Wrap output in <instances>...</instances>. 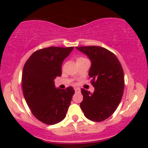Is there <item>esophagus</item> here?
<instances>
[{
    "mask_svg": "<svg viewBox=\"0 0 148 148\" xmlns=\"http://www.w3.org/2000/svg\"><path fill=\"white\" fill-rule=\"evenodd\" d=\"M74 90H75L76 92H81V90H80L79 88H74Z\"/></svg>",
    "mask_w": 148,
    "mask_h": 148,
    "instance_id": "esophagus-1",
    "label": "esophagus"
}]
</instances>
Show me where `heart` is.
I'll return each mask as SVG.
<instances>
[{"instance_id": "obj_1", "label": "heart", "mask_w": 148, "mask_h": 148, "mask_svg": "<svg viewBox=\"0 0 148 148\" xmlns=\"http://www.w3.org/2000/svg\"><path fill=\"white\" fill-rule=\"evenodd\" d=\"M83 58H84V57H79L77 58V60H81V59H83Z\"/></svg>"}]
</instances>
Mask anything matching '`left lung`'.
Returning <instances> with one entry per match:
<instances>
[{"label": "left lung", "instance_id": "obj_1", "mask_svg": "<svg viewBox=\"0 0 148 148\" xmlns=\"http://www.w3.org/2000/svg\"><path fill=\"white\" fill-rule=\"evenodd\" d=\"M91 60L89 76L95 88L93 93L81 88L84 99L80 103L88 119L101 122L114 113L123 97L125 80L120 61L113 53L103 47H76Z\"/></svg>", "mask_w": 148, "mask_h": 148}]
</instances>
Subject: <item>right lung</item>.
Listing matches in <instances>:
<instances>
[{"mask_svg":"<svg viewBox=\"0 0 148 148\" xmlns=\"http://www.w3.org/2000/svg\"><path fill=\"white\" fill-rule=\"evenodd\" d=\"M74 49L51 47L35 51L27 60L22 74V90L30 111L37 120L55 125L65 118L74 88L57 89L54 79L62 74V61Z\"/></svg>","mask_w":148,"mask_h":148,"instance_id":"obj_1","label":"right lung"}]
</instances>
